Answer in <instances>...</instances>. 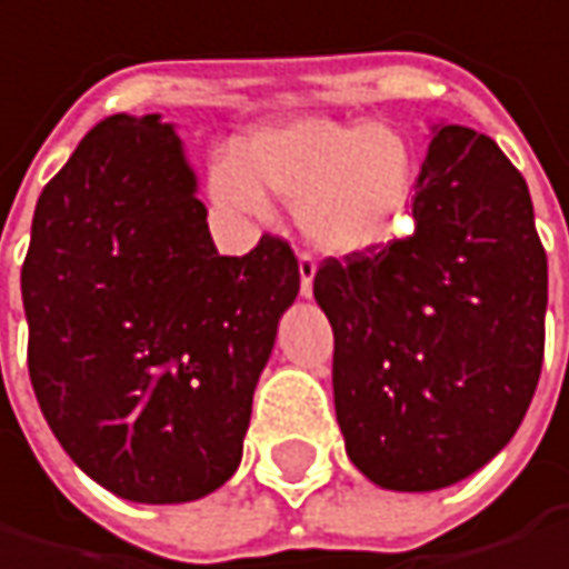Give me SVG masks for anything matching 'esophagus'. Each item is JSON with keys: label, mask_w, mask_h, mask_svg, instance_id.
Masks as SVG:
<instances>
[{"label": "esophagus", "mask_w": 569, "mask_h": 569, "mask_svg": "<svg viewBox=\"0 0 569 569\" xmlns=\"http://www.w3.org/2000/svg\"><path fill=\"white\" fill-rule=\"evenodd\" d=\"M315 258L301 254L298 258V274H301V298H311V288H315Z\"/></svg>", "instance_id": "esophagus-1"}]
</instances>
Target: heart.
Masks as SVG:
<instances>
[{
    "mask_svg": "<svg viewBox=\"0 0 569 569\" xmlns=\"http://www.w3.org/2000/svg\"><path fill=\"white\" fill-rule=\"evenodd\" d=\"M218 203L241 218H264V193L298 210L301 234L325 254H369L399 238L412 210L419 163L389 127L298 117L254 130L238 163L210 170Z\"/></svg>",
    "mask_w": 569,
    "mask_h": 569,
    "instance_id": "heart-1",
    "label": "heart"
}]
</instances>
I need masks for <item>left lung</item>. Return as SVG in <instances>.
Masks as SVG:
<instances>
[{
	"mask_svg": "<svg viewBox=\"0 0 569 569\" xmlns=\"http://www.w3.org/2000/svg\"><path fill=\"white\" fill-rule=\"evenodd\" d=\"M412 221L379 251L328 258L315 301L348 459L382 489L432 492L500 456L530 409L547 254L520 170L459 123H432Z\"/></svg>",
	"mask_w": 569,
	"mask_h": 569,
	"instance_id": "left-lung-1",
	"label": "left lung"
}]
</instances>
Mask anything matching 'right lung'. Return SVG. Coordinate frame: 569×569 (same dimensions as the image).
<instances>
[{
	"label": "right lung",
	"mask_w": 569,
	"mask_h": 569,
	"mask_svg": "<svg viewBox=\"0 0 569 569\" xmlns=\"http://www.w3.org/2000/svg\"><path fill=\"white\" fill-rule=\"evenodd\" d=\"M298 284L278 238L218 254L173 123H97L39 193L22 264L29 379L66 456L130 503L221 489Z\"/></svg>",
	"instance_id": "obj_1"
}]
</instances>
